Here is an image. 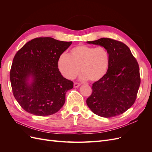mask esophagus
<instances>
[{
  "label": "esophagus",
  "mask_w": 152,
  "mask_h": 152,
  "mask_svg": "<svg viewBox=\"0 0 152 152\" xmlns=\"http://www.w3.org/2000/svg\"><path fill=\"white\" fill-rule=\"evenodd\" d=\"M80 86L79 83H77V82H75L74 84H73V86H74L75 88H77V87H79Z\"/></svg>",
  "instance_id": "1"
}]
</instances>
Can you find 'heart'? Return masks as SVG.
Wrapping results in <instances>:
<instances>
[{
  "mask_svg": "<svg viewBox=\"0 0 152 152\" xmlns=\"http://www.w3.org/2000/svg\"><path fill=\"white\" fill-rule=\"evenodd\" d=\"M110 65V55L103 47L95 48L79 45L73 48L68 55L61 54L58 60V67L68 79H73L80 71V78L92 82H98L107 75Z\"/></svg>",
  "mask_w": 152,
  "mask_h": 152,
  "instance_id": "heart-1",
  "label": "heart"
}]
</instances>
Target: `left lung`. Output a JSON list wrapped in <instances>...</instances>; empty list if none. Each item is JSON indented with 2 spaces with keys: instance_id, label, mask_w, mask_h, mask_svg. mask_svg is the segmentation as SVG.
<instances>
[{
  "instance_id": "1",
  "label": "left lung",
  "mask_w": 152,
  "mask_h": 152,
  "mask_svg": "<svg viewBox=\"0 0 152 152\" xmlns=\"http://www.w3.org/2000/svg\"><path fill=\"white\" fill-rule=\"evenodd\" d=\"M87 44L107 49L110 65L103 79L93 84L86 103L98 116L110 118L122 114L135 102L140 86L138 63L127 45L119 41L101 38Z\"/></svg>"
}]
</instances>
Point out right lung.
<instances>
[{
  "label": "right lung",
  "instance_id": "add662e5",
  "mask_svg": "<svg viewBox=\"0 0 152 152\" xmlns=\"http://www.w3.org/2000/svg\"><path fill=\"white\" fill-rule=\"evenodd\" d=\"M72 42L39 37L25 44L16 54L10 71L14 96L26 112L37 116L58 112L73 83L61 74L59 56Z\"/></svg>",
  "mask_w": 152,
  "mask_h": 152
}]
</instances>
